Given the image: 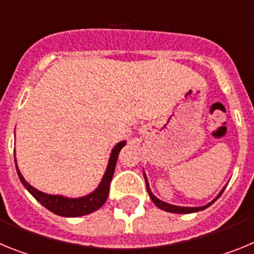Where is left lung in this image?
Here are the masks:
<instances>
[{
  "instance_id": "obj_1",
  "label": "left lung",
  "mask_w": 254,
  "mask_h": 254,
  "mask_svg": "<svg viewBox=\"0 0 254 254\" xmlns=\"http://www.w3.org/2000/svg\"><path fill=\"white\" fill-rule=\"evenodd\" d=\"M143 177H145L147 192H149V196H150V198H151L152 202L158 206L159 208H161V210L168 211V212H173V214H192V212H197V211L205 210V208H207L208 206L212 205V203H214L215 201H216V199L219 198L220 196H221V193L224 192V190H225V187H224L223 190H221V192H220V193L216 196V198H214L212 201H211V202H208L207 205H205V206H198V207H186V206H176V205H170V203H168V202H164V201L159 199L156 196H154V194H152V192H151V190H150L149 182H147V177L145 176V174H143Z\"/></svg>"
}]
</instances>
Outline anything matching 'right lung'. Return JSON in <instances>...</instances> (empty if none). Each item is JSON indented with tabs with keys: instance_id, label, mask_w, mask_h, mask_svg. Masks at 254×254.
I'll list each match as a JSON object with an SVG mask.
<instances>
[{
	"instance_id": "1",
	"label": "right lung",
	"mask_w": 254,
	"mask_h": 254,
	"mask_svg": "<svg viewBox=\"0 0 254 254\" xmlns=\"http://www.w3.org/2000/svg\"><path fill=\"white\" fill-rule=\"evenodd\" d=\"M125 145L126 141H121V142H118L113 147L111 152V158H109V161H108V167L105 169L104 176H103L99 186L96 187V190H94L91 193L86 194V196L77 197V198H69V197L61 196V194L44 193L42 190H37V188L29 185L28 182L25 181V178L22 177L21 173H20L16 164L17 176H19L22 186L29 190V193L34 197L38 202L42 203L44 207L52 211L53 214L64 217L84 216V215L91 214L94 211L99 210L104 205L105 201H107L108 193H109V187H111V181L113 178L114 169H116L118 154H120L121 149ZM15 163H16V158H15Z\"/></svg>"
}]
</instances>
